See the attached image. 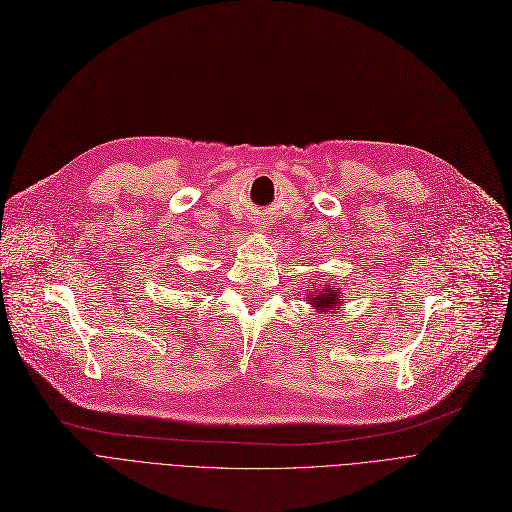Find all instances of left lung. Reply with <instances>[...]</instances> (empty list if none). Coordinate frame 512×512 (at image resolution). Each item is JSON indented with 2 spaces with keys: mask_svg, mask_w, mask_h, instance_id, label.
I'll return each mask as SVG.
<instances>
[{
  "mask_svg": "<svg viewBox=\"0 0 512 512\" xmlns=\"http://www.w3.org/2000/svg\"><path fill=\"white\" fill-rule=\"evenodd\" d=\"M342 303L340 292L324 286V288H317L315 292L309 294V305L317 311H336Z\"/></svg>",
  "mask_w": 512,
  "mask_h": 512,
  "instance_id": "8db88e82",
  "label": "left lung"
}]
</instances>
